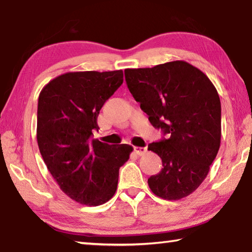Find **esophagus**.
I'll list each match as a JSON object with an SVG mask.
<instances>
[{
	"label": "esophagus",
	"instance_id": "1",
	"mask_svg": "<svg viewBox=\"0 0 252 252\" xmlns=\"http://www.w3.org/2000/svg\"><path fill=\"white\" fill-rule=\"evenodd\" d=\"M134 152L138 156H143L147 152V147H134Z\"/></svg>",
	"mask_w": 252,
	"mask_h": 252
}]
</instances>
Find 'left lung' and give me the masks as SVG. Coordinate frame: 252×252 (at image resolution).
Masks as SVG:
<instances>
[{
	"label": "left lung",
	"mask_w": 252,
	"mask_h": 252,
	"mask_svg": "<svg viewBox=\"0 0 252 252\" xmlns=\"http://www.w3.org/2000/svg\"><path fill=\"white\" fill-rule=\"evenodd\" d=\"M125 75L149 121L167 135L148 146L163 167L148 179L149 187L165 200L188 197L206 179L220 148L221 103L215 85L185 61L126 69Z\"/></svg>",
	"instance_id": "1"
}]
</instances>
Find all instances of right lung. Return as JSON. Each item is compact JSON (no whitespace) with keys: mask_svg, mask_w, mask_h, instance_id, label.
<instances>
[{"mask_svg":"<svg viewBox=\"0 0 252 252\" xmlns=\"http://www.w3.org/2000/svg\"><path fill=\"white\" fill-rule=\"evenodd\" d=\"M123 83V71L69 72L42 89L36 139L41 156L67 197L100 206L116 193L119 169L129 160V144L93 139L104 102Z\"/></svg>","mask_w":252,"mask_h":252,"instance_id":"right-lung-1","label":"right lung"}]
</instances>
